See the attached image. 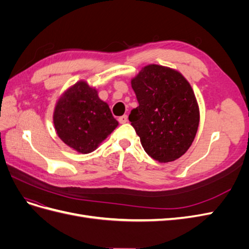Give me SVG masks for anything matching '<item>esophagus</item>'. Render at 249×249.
I'll use <instances>...</instances> for the list:
<instances>
[{
  "label": "esophagus",
  "mask_w": 249,
  "mask_h": 249,
  "mask_svg": "<svg viewBox=\"0 0 249 249\" xmlns=\"http://www.w3.org/2000/svg\"><path fill=\"white\" fill-rule=\"evenodd\" d=\"M118 122H119L120 124H125V123H127V115L120 116V117L118 118Z\"/></svg>",
  "instance_id": "obj_1"
}]
</instances>
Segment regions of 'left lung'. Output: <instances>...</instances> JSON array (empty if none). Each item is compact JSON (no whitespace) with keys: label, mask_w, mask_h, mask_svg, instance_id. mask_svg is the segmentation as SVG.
Returning <instances> with one entry per match:
<instances>
[{"label":"left lung","mask_w":249,"mask_h":249,"mask_svg":"<svg viewBox=\"0 0 249 249\" xmlns=\"http://www.w3.org/2000/svg\"><path fill=\"white\" fill-rule=\"evenodd\" d=\"M139 106L129 119L148 156L161 163L182 157L196 135L199 108L190 83L170 67L149 64L131 81Z\"/></svg>","instance_id":"1"}]
</instances>
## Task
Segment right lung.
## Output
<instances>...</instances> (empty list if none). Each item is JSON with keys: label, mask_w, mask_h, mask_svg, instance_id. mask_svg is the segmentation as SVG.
Instances as JSON below:
<instances>
[{"label": "right lung", "mask_w": 249, "mask_h": 249, "mask_svg": "<svg viewBox=\"0 0 249 249\" xmlns=\"http://www.w3.org/2000/svg\"><path fill=\"white\" fill-rule=\"evenodd\" d=\"M53 122L58 137L80 154L93 152L118 125L109 105L86 81L77 82L59 97Z\"/></svg>", "instance_id": "right-lung-1"}]
</instances>
